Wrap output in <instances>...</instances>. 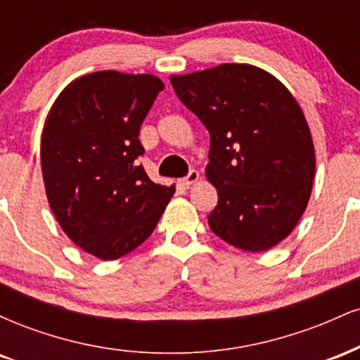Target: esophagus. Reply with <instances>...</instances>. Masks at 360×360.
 I'll return each instance as SVG.
<instances>
[{"mask_svg":"<svg viewBox=\"0 0 360 360\" xmlns=\"http://www.w3.org/2000/svg\"><path fill=\"white\" fill-rule=\"evenodd\" d=\"M198 179H200V172L194 171V169H193V171H189V172H188V176H186L184 179H183V184L186 186V188H189V186L196 183Z\"/></svg>","mask_w":360,"mask_h":360,"instance_id":"esophagus-1","label":"esophagus"}]
</instances>
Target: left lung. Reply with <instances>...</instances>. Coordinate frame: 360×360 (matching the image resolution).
<instances>
[{
    "mask_svg": "<svg viewBox=\"0 0 360 360\" xmlns=\"http://www.w3.org/2000/svg\"><path fill=\"white\" fill-rule=\"evenodd\" d=\"M177 98L210 131L206 177L218 191L212 232L262 252L300 221L315 177V147L303 111L269 72L221 64L172 76Z\"/></svg>",
    "mask_w": 360,
    "mask_h": 360,
    "instance_id": "left-lung-1",
    "label": "left lung"
}]
</instances>
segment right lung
I'll return each instance as SVG.
<instances>
[{"label": "right lung", "instance_id": "1", "mask_svg": "<svg viewBox=\"0 0 360 360\" xmlns=\"http://www.w3.org/2000/svg\"><path fill=\"white\" fill-rule=\"evenodd\" d=\"M164 89L150 74L100 71L72 81L49 111L42 174L57 221L82 250L115 260L154 232L174 186L139 166L143 118Z\"/></svg>", "mask_w": 360, "mask_h": 360}]
</instances>
